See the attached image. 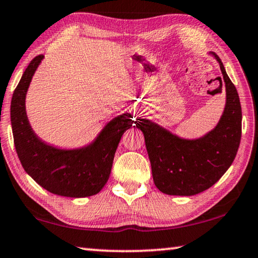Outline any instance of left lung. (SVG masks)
Wrapping results in <instances>:
<instances>
[{"label": "left lung", "instance_id": "8db88e82", "mask_svg": "<svg viewBox=\"0 0 258 258\" xmlns=\"http://www.w3.org/2000/svg\"><path fill=\"white\" fill-rule=\"evenodd\" d=\"M213 54L221 67L226 89L224 113L216 128L189 141L150 120L135 121L144 134L155 186L169 196L189 197L212 187L230 168L239 149L242 120L239 95L222 60Z\"/></svg>", "mask_w": 258, "mask_h": 258}]
</instances>
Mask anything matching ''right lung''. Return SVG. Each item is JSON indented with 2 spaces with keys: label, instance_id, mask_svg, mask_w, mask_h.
<instances>
[{
  "label": "right lung",
  "instance_id": "obj_1",
  "mask_svg": "<svg viewBox=\"0 0 258 258\" xmlns=\"http://www.w3.org/2000/svg\"><path fill=\"white\" fill-rule=\"evenodd\" d=\"M43 54L29 62L11 99V125L15 147L25 171L45 188L61 197L95 196L108 180L115 151L124 132L132 128V114L114 117L92 144L78 150H59L46 145L29 125L25 98Z\"/></svg>",
  "mask_w": 258,
  "mask_h": 258
}]
</instances>
